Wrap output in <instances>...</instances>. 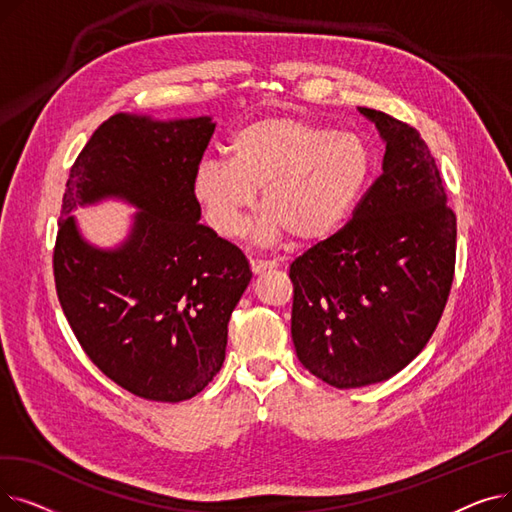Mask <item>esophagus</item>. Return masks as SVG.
<instances>
[{
	"label": "esophagus",
	"mask_w": 512,
	"mask_h": 512,
	"mask_svg": "<svg viewBox=\"0 0 512 512\" xmlns=\"http://www.w3.org/2000/svg\"><path fill=\"white\" fill-rule=\"evenodd\" d=\"M249 263H251V272L255 276H261V274L270 272V270H276V267H278L276 261H257V259H251Z\"/></svg>",
	"instance_id": "1"
}]
</instances>
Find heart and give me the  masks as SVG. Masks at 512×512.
<instances>
[{
    "label": "heart",
    "mask_w": 512,
    "mask_h": 512,
    "mask_svg": "<svg viewBox=\"0 0 512 512\" xmlns=\"http://www.w3.org/2000/svg\"><path fill=\"white\" fill-rule=\"evenodd\" d=\"M371 174V151L353 132H334L297 116H265L242 126L228 159H201L191 191L207 226L224 238L247 228L261 191L255 240L276 245L332 236L353 213Z\"/></svg>",
    "instance_id": "heart-1"
}]
</instances>
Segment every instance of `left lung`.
<instances>
[{
    "label": "left lung",
    "mask_w": 512,
    "mask_h": 512,
    "mask_svg": "<svg viewBox=\"0 0 512 512\" xmlns=\"http://www.w3.org/2000/svg\"><path fill=\"white\" fill-rule=\"evenodd\" d=\"M386 145L353 220L290 265L299 361L346 390L384 382L432 338L454 276L456 218L421 134L359 107Z\"/></svg>",
    "instance_id": "left-lung-1"
}]
</instances>
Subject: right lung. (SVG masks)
Segmentation results:
<instances>
[{"mask_svg":"<svg viewBox=\"0 0 512 512\" xmlns=\"http://www.w3.org/2000/svg\"><path fill=\"white\" fill-rule=\"evenodd\" d=\"M213 130L209 116L120 112L93 132L66 182L53 251L60 305L89 359L147 400H188L213 380L253 278L240 249L199 224L191 180ZM110 198L138 211L105 250L73 211Z\"/></svg>","mask_w":512,"mask_h":512,"instance_id":"right-lung-1","label":"right lung"}]
</instances>
